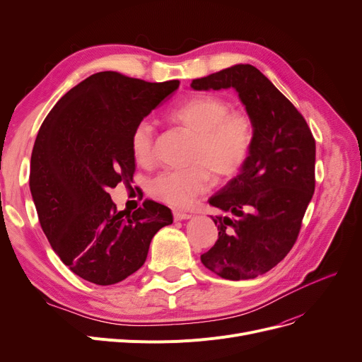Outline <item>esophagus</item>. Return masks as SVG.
<instances>
[{"mask_svg":"<svg viewBox=\"0 0 362 362\" xmlns=\"http://www.w3.org/2000/svg\"><path fill=\"white\" fill-rule=\"evenodd\" d=\"M173 217H175V220L182 221V220H189V218H191L192 216H191V214H187V213H185V211H179V210H176V211H173Z\"/></svg>","mask_w":362,"mask_h":362,"instance_id":"34e87169","label":"esophagus"}]
</instances>
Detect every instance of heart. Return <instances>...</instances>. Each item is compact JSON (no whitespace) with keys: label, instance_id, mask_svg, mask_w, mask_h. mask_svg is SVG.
Instances as JSON below:
<instances>
[{"label":"heart","instance_id":"heart-1","mask_svg":"<svg viewBox=\"0 0 362 362\" xmlns=\"http://www.w3.org/2000/svg\"><path fill=\"white\" fill-rule=\"evenodd\" d=\"M170 117L195 135L187 168H168L149 182L156 198L171 205H186L205 194L211 186V175L218 179L235 176L250 157L254 142V124L245 111L232 110L217 95H195L171 110ZM154 124L141 120L130 135V149L141 165L154 160Z\"/></svg>","mask_w":362,"mask_h":362}]
</instances>
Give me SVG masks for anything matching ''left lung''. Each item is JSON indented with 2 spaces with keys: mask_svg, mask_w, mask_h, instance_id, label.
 <instances>
[{
  "mask_svg": "<svg viewBox=\"0 0 362 362\" xmlns=\"http://www.w3.org/2000/svg\"><path fill=\"white\" fill-rule=\"evenodd\" d=\"M195 90L233 88L254 124L250 157L208 202L218 239L201 255L227 280L255 279L289 254L315 189V141L302 114L251 64H236L191 83Z\"/></svg>",
  "mask_w": 362,
  "mask_h": 362,
  "instance_id": "1",
  "label": "left lung"
}]
</instances>
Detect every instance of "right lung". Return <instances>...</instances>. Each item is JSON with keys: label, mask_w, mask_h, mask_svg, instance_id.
Masks as SVG:
<instances>
[{"label": "right lung", "mask_w": 362, "mask_h": 362, "mask_svg": "<svg viewBox=\"0 0 362 362\" xmlns=\"http://www.w3.org/2000/svg\"><path fill=\"white\" fill-rule=\"evenodd\" d=\"M179 83L95 73L63 95L37 132L29 176L37 218L54 252L90 283L108 286L138 272L152 238L173 223L170 208L151 199L119 211L108 192L135 175L133 127Z\"/></svg>", "instance_id": "obj_1"}]
</instances>
